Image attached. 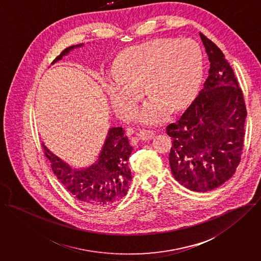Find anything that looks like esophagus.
Here are the masks:
<instances>
[{"label": "esophagus", "instance_id": "1", "mask_svg": "<svg viewBox=\"0 0 261 261\" xmlns=\"http://www.w3.org/2000/svg\"><path fill=\"white\" fill-rule=\"evenodd\" d=\"M153 136H154V133L150 130H142L137 134L138 139L142 140V141H147V140L151 139Z\"/></svg>", "mask_w": 261, "mask_h": 261}]
</instances>
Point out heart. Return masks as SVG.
Listing matches in <instances>:
<instances>
[{"mask_svg":"<svg viewBox=\"0 0 261 261\" xmlns=\"http://www.w3.org/2000/svg\"><path fill=\"white\" fill-rule=\"evenodd\" d=\"M203 75V53L191 39H154L122 53L116 71L104 88L110 103L122 118L131 119L144 94L152 98L138 114L142 124L162 122L168 108L175 112L196 96Z\"/></svg>","mask_w":261,"mask_h":261,"instance_id":"heart-1","label":"heart"}]
</instances>
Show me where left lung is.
I'll list each match as a JSON object with an SVG mask.
<instances>
[{
	"label": "left lung",
	"mask_w": 261,
	"mask_h": 261,
	"mask_svg": "<svg viewBox=\"0 0 261 261\" xmlns=\"http://www.w3.org/2000/svg\"><path fill=\"white\" fill-rule=\"evenodd\" d=\"M210 61L208 79L179 119L166 126L169 164L185 188L206 193L227 181L240 162L247 111L234 71L221 49L200 33Z\"/></svg>",
	"instance_id": "8db88e82"
}]
</instances>
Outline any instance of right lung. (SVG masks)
<instances>
[{"mask_svg": "<svg viewBox=\"0 0 261 261\" xmlns=\"http://www.w3.org/2000/svg\"><path fill=\"white\" fill-rule=\"evenodd\" d=\"M83 45L82 43L65 48L53 60V64ZM42 148L51 163L54 174L81 202L94 208H106L116 205L127 195L132 179L128 159L133 148L122 127L109 129L97 161L86 168H72L54 155L44 143Z\"/></svg>", "mask_w": 261, "mask_h": 261, "instance_id": "obj_1", "label": "right lung"}]
</instances>
